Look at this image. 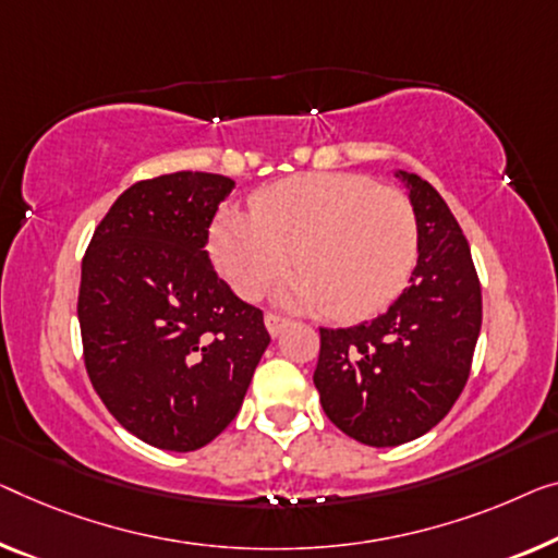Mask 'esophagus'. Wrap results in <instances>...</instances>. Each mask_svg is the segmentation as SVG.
<instances>
[{"instance_id":"esophagus-1","label":"esophagus","mask_w":558,"mask_h":558,"mask_svg":"<svg viewBox=\"0 0 558 558\" xmlns=\"http://www.w3.org/2000/svg\"><path fill=\"white\" fill-rule=\"evenodd\" d=\"M286 326H288V320L280 318V315H272V313L265 315V328H268V332H270L272 338H278L280 332L286 330Z\"/></svg>"}]
</instances>
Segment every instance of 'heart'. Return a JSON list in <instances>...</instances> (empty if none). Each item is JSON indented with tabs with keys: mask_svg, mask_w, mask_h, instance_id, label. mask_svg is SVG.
<instances>
[{
	"mask_svg": "<svg viewBox=\"0 0 558 558\" xmlns=\"http://www.w3.org/2000/svg\"><path fill=\"white\" fill-rule=\"evenodd\" d=\"M418 253L411 199L348 172H313L276 182L253 199V215L222 210L210 255L238 295L255 301L290 265L278 301L298 311L326 307L340 320L378 313L401 293Z\"/></svg>",
	"mask_w": 558,
	"mask_h": 558,
	"instance_id": "b5f03b06",
	"label": "heart"
}]
</instances>
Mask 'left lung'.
<instances>
[{"label":"left lung","mask_w":558,"mask_h":558,"mask_svg":"<svg viewBox=\"0 0 558 558\" xmlns=\"http://www.w3.org/2000/svg\"><path fill=\"white\" fill-rule=\"evenodd\" d=\"M418 222L409 288L378 318L320 328L313 384L345 436L390 448L428 434L469 380L481 332V286L471 247L438 190L396 170Z\"/></svg>","instance_id":"left-lung-1"}]
</instances>
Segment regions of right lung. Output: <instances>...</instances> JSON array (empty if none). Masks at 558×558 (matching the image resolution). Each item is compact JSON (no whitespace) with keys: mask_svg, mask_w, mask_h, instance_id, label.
Instances as JSON below:
<instances>
[{"mask_svg":"<svg viewBox=\"0 0 558 558\" xmlns=\"http://www.w3.org/2000/svg\"><path fill=\"white\" fill-rule=\"evenodd\" d=\"M235 182L172 172L114 199L82 260L89 380L122 428L197 451L230 426L270 343L263 313L215 276L207 230Z\"/></svg>","mask_w":558,"mask_h":558,"instance_id":"add662e5","label":"right lung"}]
</instances>
